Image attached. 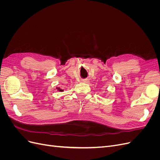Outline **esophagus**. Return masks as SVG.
<instances>
[{
    "instance_id": "esophagus-1",
    "label": "esophagus",
    "mask_w": 160,
    "mask_h": 160,
    "mask_svg": "<svg viewBox=\"0 0 160 160\" xmlns=\"http://www.w3.org/2000/svg\"><path fill=\"white\" fill-rule=\"evenodd\" d=\"M82 81L83 82V83H89V79H88V78H86V79H82Z\"/></svg>"
}]
</instances>
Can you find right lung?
I'll return each instance as SVG.
<instances>
[{"instance_id": "obj_1", "label": "right lung", "mask_w": 160, "mask_h": 160, "mask_svg": "<svg viewBox=\"0 0 160 160\" xmlns=\"http://www.w3.org/2000/svg\"><path fill=\"white\" fill-rule=\"evenodd\" d=\"M57 89L58 91H61H61H63V90H62V89H61L60 88H57Z\"/></svg>"}]
</instances>
